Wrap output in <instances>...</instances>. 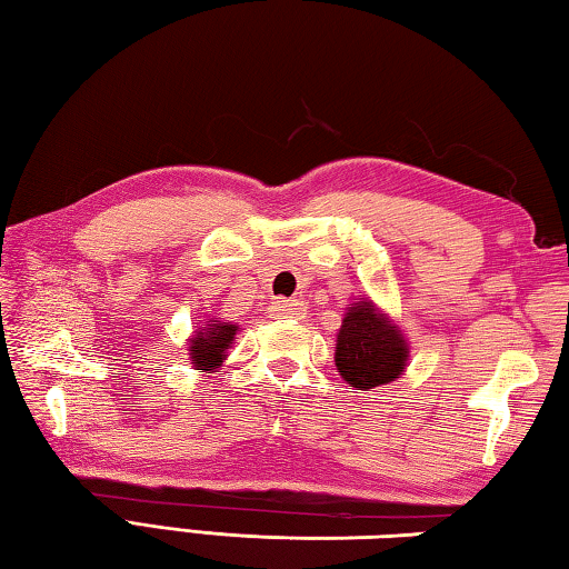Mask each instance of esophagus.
<instances>
[{
  "label": "esophagus",
  "instance_id": "esophagus-1",
  "mask_svg": "<svg viewBox=\"0 0 569 569\" xmlns=\"http://www.w3.org/2000/svg\"><path fill=\"white\" fill-rule=\"evenodd\" d=\"M273 319H301L303 303L301 301H286V298H276L271 303Z\"/></svg>",
  "mask_w": 569,
  "mask_h": 569
}]
</instances>
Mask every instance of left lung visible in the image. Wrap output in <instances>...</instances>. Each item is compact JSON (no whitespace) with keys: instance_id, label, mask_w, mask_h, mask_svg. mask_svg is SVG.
<instances>
[{"instance_id":"8db88e82","label":"left lung","mask_w":569,"mask_h":569,"mask_svg":"<svg viewBox=\"0 0 569 569\" xmlns=\"http://www.w3.org/2000/svg\"><path fill=\"white\" fill-rule=\"evenodd\" d=\"M336 369L353 389L369 391L401 377L409 359L403 333L371 301L349 303L336 333Z\"/></svg>"}]
</instances>
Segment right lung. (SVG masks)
Listing matches in <instances>:
<instances>
[{"label":"right lung","mask_w":569,"mask_h":569,"mask_svg":"<svg viewBox=\"0 0 569 569\" xmlns=\"http://www.w3.org/2000/svg\"><path fill=\"white\" fill-rule=\"evenodd\" d=\"M238 326L236 323H220V321H208L203 329H198L196 336L190 339V361L198 371H213L220 363L226 361V351L236 339Z\"/></svg>","instance_id":"add662e5"}]
</instances>
